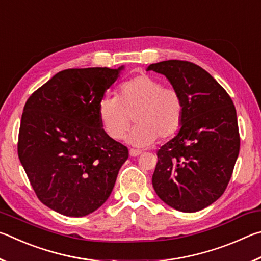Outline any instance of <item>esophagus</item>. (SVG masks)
Wrapping results in <instances>:
<instances>
[{"label": "esophagus", "mask_w": 261, "mask_h": 261, "mask_svg": "<svg viewBox=\"0 0 261 261\" xmlns=\"http://www.w3.org/2000/svg\"><path fill=\"white\" fill-rule=\"evenodd\" d=\"M129 153H130V156H138V155H140L141 154V151H139V149H134V148H131L130 151H129Z\"/></svg>", "instance_id": "1"}]
</instances>
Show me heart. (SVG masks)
I'll list each match as a JSON object with an SVG mask.
<instances>
[{"instance_id":"1","label":"heart","mask_w":261,"mask_h":261,"mask_svg":"<svg viewBox=\"0 0 261 261\" xmlns=\"http://www.w3.org/2000/svg\"><path fill=\"white\" fill-rule=\"evenodd\" d=\"M135 115L137 126L127 141L135 146L152 145L156 138L174 136L182 124L183 101L173 87L148 74H140L123 83L116 96L106 95L99 101L98 116L110 138L120 140L125 136Z\"/></svg>"}]
</instances>
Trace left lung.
Here are the masks:
<instances>
[{"label":"left lung","instance_id":"obj_1","mask_svg":"<svg viewBox=\"0 0 261 261\" xmlns=\"http://www.w3.org/2000/svg\"><path fill=\"white\" fill-rule=\"evenodd\" d=\"M165 76L183 101V120L173 139L159 149L152 184L173 208L193 213L222 196L240 153L235 106L226 90L188 61L148 65Z\"/></svg>","mask_w":261,"mask_h":261}]
</instances>
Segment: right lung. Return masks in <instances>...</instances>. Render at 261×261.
I'll return each instance as SVG.
<instances>
[{
	"mask_svg": "<svg viewBox=\"0 0 261 261\" xmlns=\"http://www.w3.org/2000/svg\"><path fill=\"white\" fill-rule=\"evenodd\" d=\"M123 69L63 70L26 101L18 156L39 200L57 213H93L109 198L129 158L98 116L99 101Z\"/></svg>",
	"mask_w": 261,
	"mask_h": 261,
	"instance_id": "right-lung-1",
	"label": "right lung"
}]
</instances>
